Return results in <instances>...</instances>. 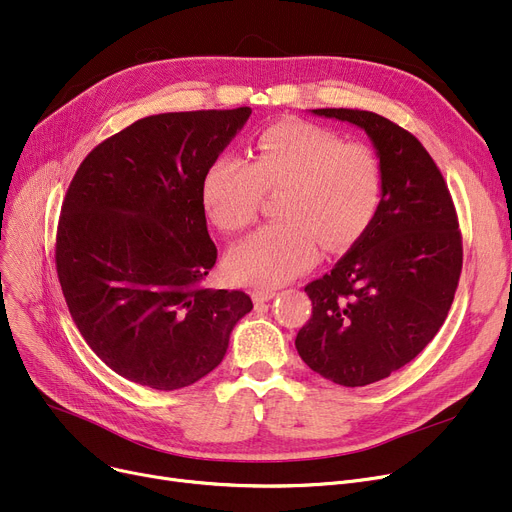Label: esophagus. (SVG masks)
Segmentation results:
<instances>
[{
    "instance_id": "34e87169",
    "label": "esophagus",
    "mask_w": 512,
    "mask_h": 512,
    "mask_svg": "<svg viewBox=\"0 0 512 512\" xmlns=\"http://www.w3.org/2000/svg\"><path fill=\"white\" fill-rule=\"evenodd\" d=\"M276 297V290H270V288H255L253 290V301L259 305V303H267L272 301Z\"/></svg>"
}]
</instances>
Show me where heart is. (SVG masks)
<instances>
[{"mask_svg": "<svg viewBox=\"0 0 512 512\" xmlns=\"http://www.w3.org/2000/svg\"><path fill=\"white\" fill-rule=\"evenodd\" d=\"M278 218L238 242L226 257L232 280L280 286L317 261L319 240L330 251L351 247L382 203L380 159L336 132L284 120L259 132L253 161L224 153L211 161L201 197L211 222L245 230L257 220L263 193H278Z\"/></svg>", "mask_w": 512, "mask_h": 512, "instance_id": "b5f03b06", "label": "heart"}]
</instances>
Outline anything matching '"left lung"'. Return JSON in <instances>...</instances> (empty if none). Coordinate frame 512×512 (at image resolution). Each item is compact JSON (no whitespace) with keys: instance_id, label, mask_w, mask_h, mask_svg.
I'll return each instance as SVG.
<instances>
[{"instance_id":"left-lung-1","label":"left lung","mask_w":512,"mask_h":512,"mask_svg":"<svg viewBox=\"0 0 512 512\" xmlns=\"http://www.w3.org/2000/svg\"><path fill=\"white\" fill-rule=\"evenodd\" d=\"M313 114L363 128L384 176L369 228L330 274L305 286L313 315L294 340L315 373L357 388L388 378L434 340L459 286L463 240L444 176L409 130L365 110Z\"/></svg>"}]
</instances>
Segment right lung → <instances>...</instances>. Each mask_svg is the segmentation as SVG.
Segmentation results:
<instances>
[{"instance_id":"right-lung-1","label":"right lung","mask_w":512,"mask_h":512,"mask_svg":"<svg viewBox=\"0 0 512 512\" xmlns=\"http://www.w3.org/2000/svg\"><path fill=\"white\" fill-rule=\"evenodd\" d=\"M251 107L137 120L78 166L62 203L56 270L93 353L153 390L191 386L218 367L253 309L242 290H211L218 259L201 184Z\"/></svg>"}]
</instances>
